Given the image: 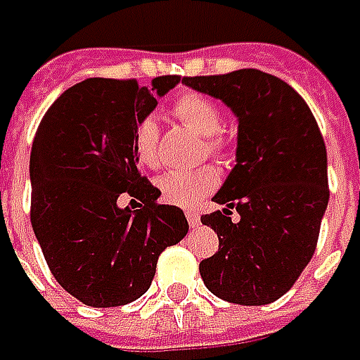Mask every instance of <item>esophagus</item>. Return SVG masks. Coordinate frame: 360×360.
Masks as SVG:
<instances>
[{"mask_svg":"<svg viewBox=\"0 0 360 360\" xmlns=\"http://www.w3.org/2000/svg\"><path fill=\"white\" fill-rule=\"evenodd\" d=\"M186 219H188V225L194 229V226H198L200 225V217H198V212L196 210H186Z\"/></svg>","mask_w":360,"mask_h":360,"instance_id":"obj_1","label":"esophagus"}]
</instances>
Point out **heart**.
<instances>
[{
    "mask_svg": "<svg viewBox=\"0 0 360 360\" xmlns=\"http://www.w3.org/2000/svg\"><path fill=\"white\" fill-rule=\"evenodd\" d=\"M174 115L192 131L205 137L207 152L225 162L231 158V139L221 134L223 113L221 107L207 95L184 93L174 103ZM135 158L146 168H160L164 164L160 152V125L153 115H146L137 121L134 134ZM219 184V172L212 166H202L196 170H172L158 180L160 194L166 202L176 207H192L198 198H202Z\"/></svg>",
    "mask_w": 360,
    "mask_h": 360,
    "instance_id": "1",
    "label": "heart"
}]
</instances>
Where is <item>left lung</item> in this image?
Masks as SVG:
<instances>
[{
	"label": "left lung",
	"instance_id": "obj_1",
	"mask_svg": "<svg viewBox=\"0 0 360 360\" xmlns=\"http://www.w3.org/2000/svg\"><path fill=\"white\" fill-rule=\"evenodd\" d=\"M182 82L223 101L239 121L237 164L212 198L223 210L200 217L219 235V251L200 261V278L231 304H271L312 259L328 207L318 123L288 82L255 68Z\"/></svg>",
	"mask_w": 360,
	"mask_h": 360
}]
</instances>
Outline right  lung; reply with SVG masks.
<instances>
[{"label": "right lung", "instance_id": "right-lung-1", "mask_svg": "<svg viewBox=\"0 0 360 360\" xmlns=\"http://www.w3.org/2000/svg\"><path fill=\"white\" fill-rule=\"evenodd\" d=\"M178 82L176 75L152 86L86 79L64 91L38 125L30 221L52 276L86 306L113 308L143 296L160 253L188 233L182 208L158 205L160 190L141 176L134 150L137 121ZM123 193L144 205L121 209Z\"/></svg>", "mask_w": 360, "mask_h": 360}]
</instances>
